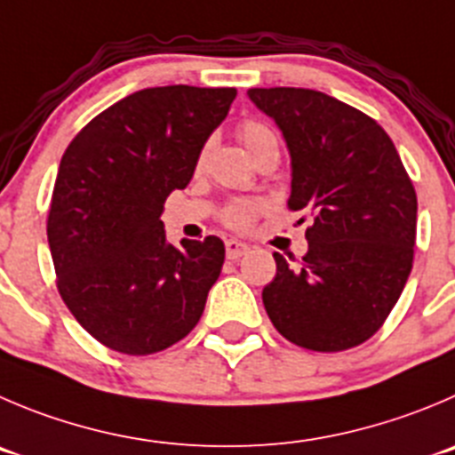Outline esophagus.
<instances>
[{"label": "esophagus", "instance_id": "esophagus-1", "mask_svg": "<svg viewBox=\"0 0 455 455\" xmlns=\"http://www.w3.org/2000/svg\"><path fill=\"white\" fill-rule=\"evenodd\" d=\"M248 250H250L248 245L241 243V241H236V239L225 241V252H228V259H241L245 252H248Z\"/></svg>", "mask_w": 455, "mask_h": 455}]
</instances>
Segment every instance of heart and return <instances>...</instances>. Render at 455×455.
<instances>
[{"label":"heart","instance_id":"obj_1","mask_svg":"<svg viewBox=\"0 0 455 455\" xmlns=\"http://www.w3.org/2000/svg\"><path fill=\"white\" fill-rule=\"evenodd\" d=\"M239 136L241 140H243V145L248 147L250 154H252V158L263 149V147L270 145V142H276V136L272 133V129L266 127L263 123H257V120H245V123L239 127ZM207 149H210V147H203L201 156H198V167L205 165ZM259 212H261V203L235 201L225 207L223 214H220V220H223L228 228H232V230L243 232L252 228Z\"/></svg>","mask_w":455,"mask_h":455}]
</instances>
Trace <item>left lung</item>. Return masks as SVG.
I'll list each match as a JSON object with an SVG mask.
<instances>
[{"instance_id":"left-lung-1","label":"left lung","mask_w":455,"mask_h":455,"mask_svg":"<svg viewBox=\"0 0 455 455\" xmlns=\"http://www.w3.org/2000/svg\"><path fill=\"white\" fill-rule=\"evenodd\" d=\"M292 160L288 207L304 210L308 252H275L263 306L292 344L337 353L382 328L413 267L418 198L388 133L355 107L313 89H250ZM304 223V219H301Z\"/></svg>"}]
</instances>
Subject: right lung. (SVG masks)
<instances>
[{
  "mask_svg": "<svg viewBox=\"0 0 455 455\" xmlns=\"http://www.w3.org/2000/svg\"><path fill=\"white\" fill-rule=\"evenodd\" d=\"M236 89H142L95 116L67 147L46 235L58 290L91 337L124 355L170 348L198 323L219 279V236L167 243L160 220L185 189Z\"/></svg>",
  "mask_w": 455,
  "mask_h": 455,
  "instance_id": "1",
  "label": "right lung"
}]
</instances>
